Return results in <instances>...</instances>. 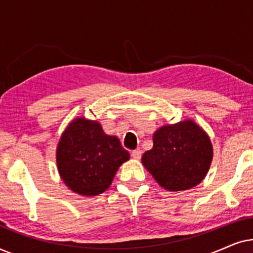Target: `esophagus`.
Segmentation results:
<instances>
[{
	"mask_svg": "<svg viewBox=\"0 0 253 253\" xmlns=\"http://www.w3.org/2000/svg\"><path fill=\"white\" fill-rule=\"evenodd\" d=\"M131 157H132L134 160H139L140 157H141V151L140 150H133L132 152H131Z\"/></svg>",
	"mask_w": 253,
	"mask_h": 253,
	"instance_id": "34e87169",
	"label": "esophagus"
}]
</instances>
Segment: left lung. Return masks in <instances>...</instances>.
<instances>
[{
	"instance_id": "left-lung-1",
	"label": "left lung",
	"mask_w": 253,
	"mask_h": 253,
	"mask_svg": "<svg viewBox=\"0 0 253 253\" xmlns=\"http://www.w3.org/2000/svg\"><path fill=\"white\" fill-rule=\"evenodd\" d=\"M213 160L209 134L192 120L166 124L153 134V147L141 164L168 191L195 188L205 178Z\"/></svg>"
}]
</instances>
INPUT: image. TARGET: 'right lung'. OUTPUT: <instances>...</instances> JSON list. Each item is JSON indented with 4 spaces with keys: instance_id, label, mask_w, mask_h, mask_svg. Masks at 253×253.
<instances>
[{
    "instance_id": "add662e5",
    "label": "right lung",
    "mask_w": 253,
    "mask_h": 253,
    "mask_svg": "<svg viewBox=\"0 0 253 253\" xmlns=\"http://www.w3.org/2000/svg\"><path fill=\"white\" fill-rule=\"evenodd\" d=\"M129 159L119 138L106 134L98 121L85 117L68 124L56 148L62 181L71 191L86 197L105 192L121 165Z\"/></svg>"
}]
</instances>
